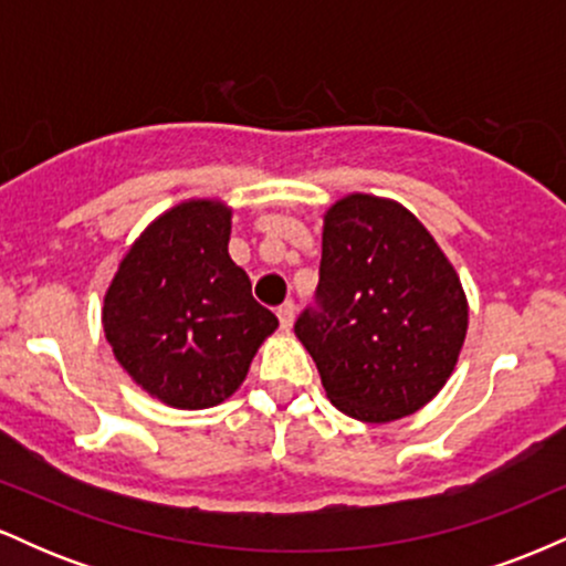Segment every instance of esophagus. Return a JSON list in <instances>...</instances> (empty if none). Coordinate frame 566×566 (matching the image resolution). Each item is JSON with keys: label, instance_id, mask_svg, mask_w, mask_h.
Instances as JSON below:
<instances>
[{"label": "esophagus", "instance_id": "obj_1", "mask_svg": "<svg viewBox=\"0 0 566 566\" xmlns=\"http://www.w3.org/2000/svg\"><path fill=\"white\" fill-rule=\"evenodd\" d=\"M276 316H279V324H282V329H290L292 322H295V303L287 301L279 305Z\"/></svg>", "mask_w": 566, "mask_h": 566}]
</instances>
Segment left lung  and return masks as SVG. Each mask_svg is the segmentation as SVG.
Here are the masks:
<instances>
[{
    "instance_id": "left-lung-1",
    "label": "left lung",
    "mask_w": 566,
    "mask_h": 566,
    "mask_svg": "<svg viewBox=\"0 0 566 566\" xmlns=\"http://www.w3.org/2000/svg\"><path fill=\"white\" fill-rule=\"evenodd\" d=\"M316 301L295 335L348 418H407L450 380L469 301L450 258L399 201L348 193L324 212Z\"/></svg>"
}]
</instances>
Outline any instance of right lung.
<instances>
[{
	"label": "right lung",
	"mask_w": 566,
	"mask_h": 566,
	"mask_svg": "<svg viewBox=\"0 0 566 566\" xmlns=\"http://www.w3.org/2000/svg\"><path fill=\"white\" fill-rule=\"evenodd\" d=\"M231 216L220 199L165 210L129 244L103 295L101 322L116 361L167 407L229 399L279 327L231 261Z\"/></svg>",
	"instance_id": "right-lung-1"
}]
</instances>
